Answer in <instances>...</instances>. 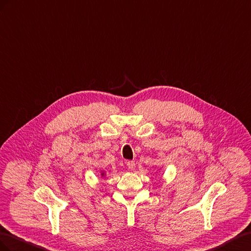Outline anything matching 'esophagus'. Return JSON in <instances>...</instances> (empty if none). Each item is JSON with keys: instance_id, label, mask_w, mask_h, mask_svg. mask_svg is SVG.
Returning a JSON list of instances; mask_svg holds the SVG:
<instances>
[{"instance_id": "1", "label": "esophagus", "mask_w": 251, "mask_h": 251, "mask_svg": "<svg viewBox=\"0 0 251 251\" xmlns=\"http://www.w3.org/2000/svg\"><path fill=\"white\" fill-rule=\"evenodd\" d=\"M127 167H128V169L134 170L135 169V163L133 161H128L127 162Z\"/></svg>"}]
</instances>
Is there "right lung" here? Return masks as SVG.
Masks as SVG:
<instances>
[{"instance_id":"add662e5","label":"right lung","mask_w":251,"mask_h":251,"mask_svg":"<svg viewBox=\"0 0 251 251\" xmlns=\"http://www.w3.org/2000/svg\"><path fill=\"white\" fill-rule=\"evenodd\" d=\"M105 174H106V171H105V170H103V171H102V170H101V176H103V177H104V176H106V175H105Z\"/></svg>"}]
</instances>
